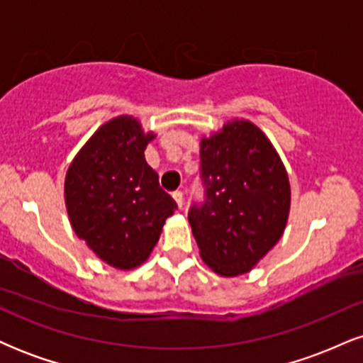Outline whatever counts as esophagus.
<instances>
[{"label": "esophagus", "instance_id": "esophagus-1", "mask_svg": "<svg viewBox=\"0 0 363 363\" xmlns=\"http://www.w3.org/2000/svg\"><path fill=\"white\" fill-rule=\"evenodd\" d=\"M172 198H174V201H176L179 210H181V208L184 206V194H182V191H176V193L172 194Z\"/></svg>", "mask_w": 363, "mask_h": 363}]
</instances>
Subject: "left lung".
Listing matches in <instances>:
<instances>
[{
  "mask_svg": "<svg viewBox=\"0 0 363 363\" xmlns=\"http://www.w3.org/2000/svg\"><path fill=\"white\" fill-rule=\"evenodd\" d=\"M205 203L189 208L201 259L220 277L251 272L285 230L290 182L280 155L256 124L234 119L201 140Z\"/></svg>",
  "mask_w": 363,
  "mask_h": 363,
  "instance_id": "8db88e82",
  "label": "left lung"
}]
</instances>
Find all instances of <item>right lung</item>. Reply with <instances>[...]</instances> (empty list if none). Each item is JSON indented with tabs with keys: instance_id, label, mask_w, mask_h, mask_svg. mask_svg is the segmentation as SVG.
Segmentation results:
<instances>
[{
	"instance_id": "add662e5",
	"label": "right lung",
	"mask_w": 363,
	"mask_h": 363,
	"mask_svg": "<svg viewBox=\"0 0 363 363\" xmlns=\"http://www.w3.org/2000/svg\"><path fill=\"white\" fill-rule=\"evenodd\" d=\"M153 138L138 119L119 116L94 133L66 172L65 201L74 234L118 269L148 259L177 208L145 160Z\"/></svg>"
}]
</instances>
